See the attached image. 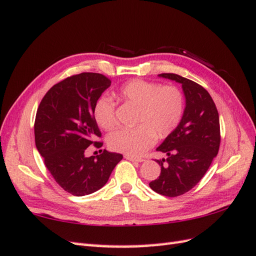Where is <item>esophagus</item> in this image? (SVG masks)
I'll list each match as a JSON object with an SVG mask.
<instances>
[{
	"instance_id": "34e87169",
	"label": "esophagus",
	"mask_w": 256,
	"mask_h": 256,
	"mask_svg": "<svg viewBox=\"0 0 256 256\" xmlns=\"http://www.w3.org/2000/svg\"><path fill=\"white\" fill-rule=\"evenodd\" d=\"M124 157H125V158H126V160H131V162H143V160H144L143 158H138V157H133V156H130V155H125Z\"/></svg>"
}]
</instances>
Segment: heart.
<instances>
[{
	"mask_svg": "<svg viewBox=\"0 0 256 256\" xmlns=\"http://www.w3.org/2000/svg\"><path fill=\"white\" fill-rule=\"evenodd\" d=\"M118 96L136 106L134 123L138 125L118 128L108 135V144L113 150L138 156L154 144L155 138L168 136L182 121L184 101L176 86L135 79L120 88ZM94 116L102 128L111 130L116 123V102L108 96H100L94 104Z\"/></svg>",
	"mask_w": 256,
	"mask_h": 256,
	"instance_id": "b5f03b06",
	"label": "heart"
}]
</instances>
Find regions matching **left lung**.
<instances>
[{
	"mask_svg": "<svg viewBox=\"0 0 256 256\" xmlns=\"http://www.w3.org/2000/svg\"><path fill=\"white\" fill-rule=\"evenodd\" d=\"M158 76L182 84L186 106L175 131L156 148L165 153L167 158L156 160L160 175L150 182V187L166 197H178L201 180L218 154L221 140L219 113L204 86L176 74Z\"/></svg>",
	"mask_w": 256,
	"mask_h": 256,
	"instance_id": "8db88e82",
	"label": "left lung"
}]
</instances>
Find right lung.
I'll list each match as a JSON object with an SVG mask.
<instances>
[{"label": "right lung", "mask_w": 256, "mask_h": 256, "mask_svg": "<svg viewBox=\"0 0 256 256\" xmlns=\"http://www.w3.org/2000/svg\"><path fill=\"white\" fill-rule=\"evenodd\" d=\"M111 86V80L96 72L72 76L48 90L37 108L35 143L56 182L77 197L102 188L123 158L121 154L101 150L96 156H84L101 132L94 120L96 100Z\"/></svg>", "instance_id": "obj_1"}]
</instances>
